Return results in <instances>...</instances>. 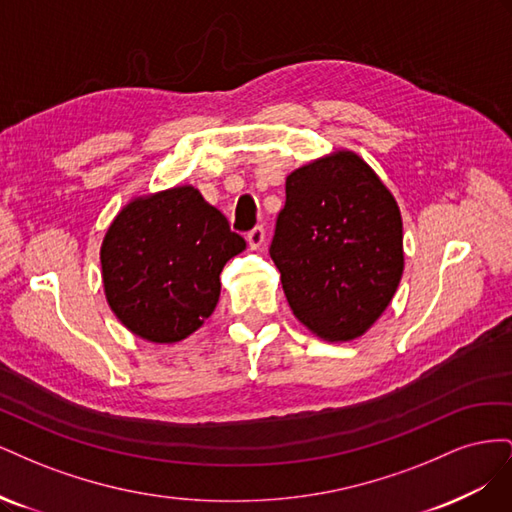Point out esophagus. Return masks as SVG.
Wrapping results in <instances>:
<instances>
[{
  "mask_svg": "<svg viewBox=\"0 0 512 512\" xmlns=\"http://www.w3.org/2000/svg\"><path fill=\"white\" fill-rule=\"evenodd\" d=\"M247 243H250L252 250H260L262 243H265V228L256 226V228L247 232Z\"/></svg>",
  "mask_w": 512,
  "mask_h": 512,
  "instance_id": "obj_1",
  "label": "esophagus"
}]
</instances>
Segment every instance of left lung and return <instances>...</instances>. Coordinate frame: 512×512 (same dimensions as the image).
Wrapping results in <instances>:
<instances>
[{"mask_svg":"<svg viewBox=\"0 0 512 512\" xmlns=\"http://www.w3.org/2000/svg\"><path fill=\"white\" fill-rule=\"evenodd\" d=\"M292 314L327 342L361 337L404 273V228L393 194L352 151L286 177L269 247Z\"/></svg>","mask_w":512,"mask_h":512,"instance_id":"obj_1","label":"left lung"}]
</instances>
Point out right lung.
<instances>
[{
  "instance_id": "add662e5",
  "label": "right lung",
  "mask_w": 512,
  "mask_h": 512,
  "mask_svg": "<svg viewBox=\"0 0 512 512\" xmlns=\"http://www.w3.org/2000/svg\"><path fill=\"white\" fill-rule=\"evenodd\" d=\"M243 250V237L192 185L138 196L102 241L106 301L134 335L181 342L213 314L220 273Z\"/></svg>"
}]
</instances>
